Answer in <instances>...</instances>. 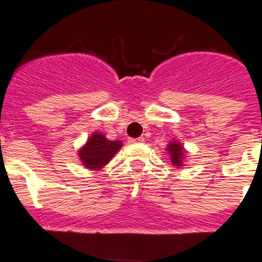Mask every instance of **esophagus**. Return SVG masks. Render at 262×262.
Wrapping results in <instances>:
<instances>
[{"instance_id":"obj_1","label":"esophagus","mask_w":262,"mask_h":262,"mask_svg":"<svg viewBox=\"0 0 262 262\" xmlns=\"http://www.w3.org/2000/svg\"><path fill=\"white\" fill-rule=\"evenodd\" d=\"M129 142L130 143H142V142H145V138H143V137H138V138H130L129 139Z\"/></svg>"}]
</instances>
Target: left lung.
<instances>
[{
    "label": "left lung",
    "instance_id": "left-lung-1",
    "mask_svg": "<svg viewBox=\"0 0 262 262\" xmlns=\"http://www.w3.org/2000/svg\"><path fill=\"white\" fill-rule=\"evenodd\" d=\"M168 154L170 156V161L174 167L181 168L183 165V156H185V152L186 151L183 150L182 145L180 142H170L167 147Z\"/></svg>",
    "mask_w": 262,
    "mask_h": 262
}]
</instances>
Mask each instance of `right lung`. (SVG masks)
I'll use <instances>...</instances> for the list:
<instances>
[{"label":"right lung","instance_id":"add662e5","mask_svg":"<svg viewBox=\"0 0 262 262\" xmlns=\"http://www.w3.org/2000/svg\"><path fill=\"white\" fill-rule=\"evenodd\" d=\"M121 146V141H110L102 133H94L90 136L84 147L80 148V160L88 169H101L108 164V161L114 158Z\"/></svg>","mask_w":262,"mask_h":262}]
</instances>
